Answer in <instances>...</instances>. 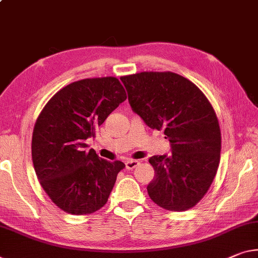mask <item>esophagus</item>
<instances>
[{
	"label": "esophagus",
	"instance_id": "obj_1",
	"mask_svg": "<svg viewBox=\"0 0 258 258\" xmlns=\"http://www.w3.org/2000/svg\"><path fill=\"white\" fill-rule=\"evenodd\" d=\"M125 165H126V169H127V170H133L139 165V162L134 161V159H130V161L125 163Z\"/></svg>",
	"mask_w": 258,
	"mask_h": 258
}]
</instances>
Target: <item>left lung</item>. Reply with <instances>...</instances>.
<instances>
[{"label": "left lung", "instance_id": "obj_1", "mask_svg": "<svg viewBox=\"0 0 258 258\" xmlns=\"http://www.w3.org/2000/svg\"><path fill=\"white\" fill-rule=\"evenodd\" d=\"M133 111L150 128L164 130L169 155L149 158L155 177L147 186L163 209L185 211L201 201L220 159L218 118L198 86L173 72H140L121 77Z\"/></svg>", "mask_w": 258, "mask_h": 258}]
</instances>
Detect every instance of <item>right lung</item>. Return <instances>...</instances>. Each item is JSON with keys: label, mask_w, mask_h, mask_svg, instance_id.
I'll list each match as a JSON object with an SVG mask.
<instances>
[{"label": "right lung", "mask_w": 258, "mask_h": 258, "mask_svg": "<svg viewBox=\"0 0 258 258\" xmlns=\"http://www.w3.org/2000/svg\"><path fill=\"white\" fill-rule=\"evenodd\" d=\"M126 97L117 78H89L65 86L40 112L32 161L43 190L68 214H93L108 202L125 164L87 151L86 140Z\"/></svg>", "instance_id": "obj_1"}]
</instances>
